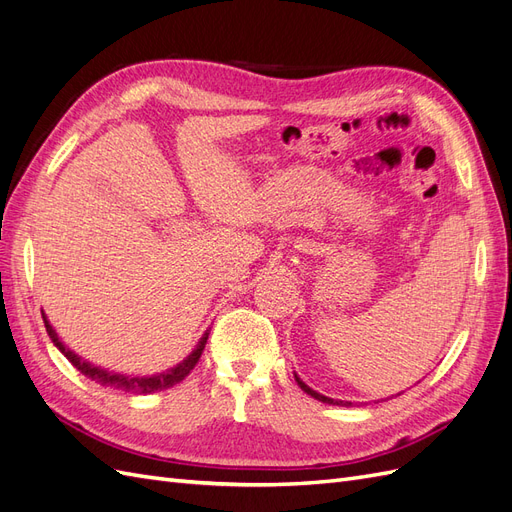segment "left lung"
<instances>
[{
    "label": "left lung",
    "instance_id": "1",
    "mask_svg": "<svg viewBox=\"0 0 512 512\" xmlns=\"http://www.w3.org/2000/svg\"><path fill=\"white\" fill-rule=\"evenodd\" d=\"M294 380H297V384L301 386V389L307 393V395H312L314 399H318V401H322V404H331V406H352V401H342V399H331V397H327V395H320V393H316L314 389H309V386L294 374ZM397 395H401V393H397Z\"/></svg>",
    "mask_w": 512,
    "mask_h": 512
}]
</instances>
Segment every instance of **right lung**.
I'll list each match as a JSON object with an SVG mask.
<instances>
[{
  "label": "right lung",
  "mask_w": 512,
  "mask_h": 512,
  "mask_svg": "<svg viewBox=\"0 0 512 512\" xmlns=\"http://www.w3.org/2000/svg\"><path fill=\"white\" fill-rule=\"evenodd\" d=\"M42 318H44V327H46V333H49L51 342L55 344V348L66 356V359L81 371L83 376L96 380L98 384L102 386H108V389H117V391H123V393H134V395H149V393H156V391H164V389H170V386L179 384L185 376L190 374V371L194 369V365L198 363L200 354H203L205 350V344L209 339V329L205 331V335L200 337V342L196 344V348L185 356V359L181 363H177L175 367H170L166 371H160V374H153V376H126V374H117V371H108L104 367H98L94 363L85 361L83 356H79L76 352H72L61 339L57 337L55 329L51 327V322L46 320V314L42 312Z\"/></svg>",
  "instance_id": "obj_1"
}]
</instances>
